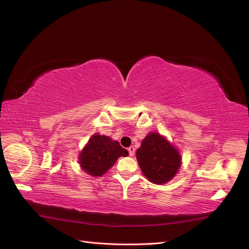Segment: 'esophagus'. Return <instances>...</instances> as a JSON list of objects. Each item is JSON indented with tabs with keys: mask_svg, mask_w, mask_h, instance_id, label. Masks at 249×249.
Instances as JSON below:
<instances>
[{
	"mask_svg": "<svg viewBox=\"0 0 249 249\" xmlns=\"http://www.w3.org/2000/svg\"><path fill=\"white\" fill-rule=\"evenodd\" d=\"M127 152H129V155L131 157L134 156V154H135V147L134 146H130L129 148H127Z\"/></svg>",
	"mask_w": 249,
	"mask_h": 249,
	"instance_id": "obj_1",
	"label": "esophagus"
}]
</instances>
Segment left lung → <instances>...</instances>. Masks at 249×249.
Masks as SVG:
<instances>
[{
	"label": "left lung",
	"instance_id": "left-lung-1",
	"mask_svg": "<svg viewBox=\"0 0 249 249\" xmlns=\"http://www.w3.org/2000/svg\"><path fill=\"white\" fill-rule=\"evenodd\" d=\"M136 157L144 176L158 185L167 183L180 166L178 150L158 133H149L143 139Z\"/></svg>",
	"mask_w": 249,
	"mask_h": 249
}]
</instances>
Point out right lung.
I'll list each match as a JSON object with an SVG mask.
<instances>
[{
    "label": "right lung",
    "mask_w": 249,
    "mask_h": 249,
    "mask_svg": "<svg viewBox=\"0 0 249 249\" xmlns=\"http://www.w3.org/2000/svg\"><path fill=\"white\" fill-rule=\"evenodd\" d=\"M127 150L119 145L117 141L108 136L96 134L89 139L83 148L79 161L82 169L92 177H102L109 170L119 157H126Z\"/></svg>",
    "instance_id": "obj_1"
}]
</instances>
